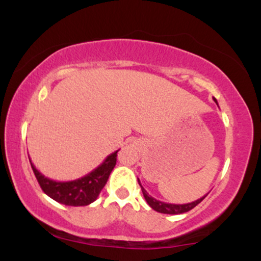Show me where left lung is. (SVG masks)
Here are the masks:
<instances>
[{"instance_id":"8db88e82","label":"left lung","mask_w":261,"mask_h":261,"mask_svg":"<svg viewBox=\"0 0 261 261\" xmlns=\"http://www.w3.org/2000/svg\"><path fill=\"white\" fill-rule=\"evenodd\" d=\"M214 100L217 103L216 99H214ZM137 180H139V184H140V187H141V190H142V194H143V196H145L146 201H147L148 205L151 206V207L153 208L154 211L161 212V214H168V215L184 214V212L190 211L191 208H194L196 205H199V203L201 202L203 199H205L206 195H207V194H206L205 196L200 197V199L195 200V201L189 202V203H181V205H180V203H167V202L160 201V200H155L154 197H152L151 195H148L147 191H146L145 189H143L142 185H141L140 179H137Z\"/></svg>"}]
</instances>
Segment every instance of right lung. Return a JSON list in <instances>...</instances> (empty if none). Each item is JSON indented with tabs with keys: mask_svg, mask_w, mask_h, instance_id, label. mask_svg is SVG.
<instances>
[{
	"mask_svg": "<svg viewBox=\"0 0 261 261\" xmlns=\"http://www.w3.org/2000/svg\"><path fill=\"white\" fill-rule=\"evenodd\" d=\"M118 152L119 149L108 155L103 163L91 173L71 181H56L46 178L35 168L31 158L29 161L39 185L47 196L67 206H87L97 200L101 189L107 184L108 178L116 164Z\"/></svg>",
	"mask_w": 261,
	"mask_h": 261,
	"instance_id": "1",
	"label": "right lung"
}]
</instances>
